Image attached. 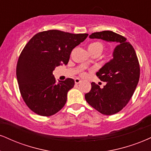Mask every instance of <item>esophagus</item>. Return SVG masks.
<instances>
[{"label": "esophagus", "instance_id": "obj_1", "mask_svg": "<svg viewBox=\"0 0 151 151\" xmlns=\"http://www.w3.org/2000/svg\"><path fill=\"white\" fill-rule=\"evenodd\" d=\"M74 82H75L76 84H78V83L81 82V79H79V78H76V79H74Z\"/></svg>", "mask_w": 151, "mask_h": 151}]
</instances>
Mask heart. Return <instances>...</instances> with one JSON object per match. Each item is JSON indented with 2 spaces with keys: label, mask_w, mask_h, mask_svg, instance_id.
Returning a JSON list of instances; mask_svg holds the SVG:
<instances>
[{
  "label": "heart",
  "mask_w": 151,
  "mask_h": 151,
  "mask_svg": "<svg viewBox=\"0 0 151 151\" xmlns=\"http://www.w3.org/2000/svg\"><path fill=\"white\" fill-rule=\"evenodd\" d=\"M103 45L100 42H93L90 43L88 46V50L89 51L90 53H93L94 52H102L103 50ZM89 64V62L87 61L86 63H85V65H88Z\"/></svg>",
  "instance_id": "b5f03b06"
}]
</instances>
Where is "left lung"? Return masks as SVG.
I'll return each mask as SVG.
<instances>
[{
	"label": "left lung",
	"instance_id": "left-lung-1",
	"mask_svg": "<svg viewBox=\"0 0 151 151\" xmlns=\"http://www.w3.org/2000/svg\"><path fill=\"white\" fill-rule=\"evenodd\" d=\"M89 38L117 44L112 52V59L96 73L106 84L101 88L92 82L91 89L85 94L87 103L96 110L103 115H113L122 110L133 96L140 77L139 60L126 38L112 31L95 32Z\"/></svg>",
	"mask_w": 151,
	"mask_h": 151
}]
</instances>
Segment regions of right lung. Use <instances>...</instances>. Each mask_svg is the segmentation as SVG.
Segmentation results:
<instances>
[{
  "label": "right lung",
  "mask_w": 151,
  "mask_h": 151,
  "mask_svg": "<svg viewBox=\"0 0 151 151\" xmlns=\"http://www.w3.org/2000/svg\"><path fill=\"white\" fill-rule=\"evenodd\" d=\"M87 36L48 30L36 34L27 43L18 59L16 75L22 97L31 110L50 116L64 107L74 81L68 78L56 83L52 72L68 64L72 50Z\"/></svg>",
  "instance_id": "add662e5"
}]
</instances>
